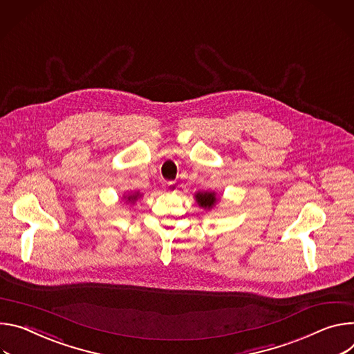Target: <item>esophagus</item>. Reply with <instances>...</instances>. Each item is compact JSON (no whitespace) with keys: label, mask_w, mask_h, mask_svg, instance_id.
<instances>
[{"label":"esophagus","mask_w":354,"mask_h":354,"mask_svg":"<svg viewBox=\"0 0 354 354\" xmlns=\"http://www.w3.org/2000/svg\"><path fill=\"white\" fill-rule=\"evenodd\" d=\"M165 188L169 191V192H176L177 188H178V184L176 181H169L165 184Z\"/></svg>","instance_id":"34e87169"}]
</instances>
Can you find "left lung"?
<instances>
[{"label": "left lung", "instance_id": "8db88e82", "mask_svg": "<svg viewBox=\"0 0 354 354\" xmlns=\"http://www.w3.org/2000/svg\"><path fill=\"white\" fill-rule=\"evenodd\" d=\"M195 201L198 203V205L201 208H205V209H211L215 204H216V195L215 192H197L195 194Z\"/></svg>", "mask_w": 354, "mask_h": 354}]
</instances>
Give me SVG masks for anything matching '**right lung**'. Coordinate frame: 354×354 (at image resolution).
I'll use <instances>...</instances> for the list:
<instances>
[{
	"label": "right lung",
	"instance_id": "right-lung-1",
	"mask_svg": "<svg viewBox=\"0 0 354 354\" xmlns=\"http://www.w3.org/2000/svg\"><path fill=\"white\" fill-rule=\"evenodd\" d=\"M140 197V195H139V192H135V194H131V195H127V201L128 203H135L138 198Z\"/></svg>",
	"mask_w": 354,
	"mask_h": 354
}]
</instances>
